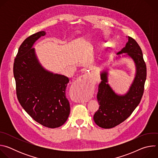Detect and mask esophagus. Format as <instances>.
Listing matches in <instances>:
<instances>
[{"mask_svg":"<svg viewBox=\"0 0 158 158\" xmlns=\"http://www.w3.org/2000/svg\"><path fill=\"white\" fill-rule=\"evenodd\" d=\"M86 76H85V75H84V76H80L78 79H77V81H84V80H85V79H86Z\"/></svg>","mask_w":158,"mask_h":158,"instance_id":"34e87169","label":"esophagus"}]
</instances>
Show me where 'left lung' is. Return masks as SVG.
<instances>
[{
    "label": "left lung",
    "instance_id": "left-lung-1",
    "mask_svg": "<svg viewBox=\"0 0 158 158\" xmlns=\"http://www.w3.org/2000/svg\"><path fill=\"white\" fill-rule=\"evenodd\" d=\"M128 42L125 48L118 52L114 60L128 58L135 67L134 78L127 91L118 94L108 83L109 71L112 64L100 72L101 82L99 84L98 101L99 108L94 115V121L99 127L104 129L114 127L124 121L139 104L144 92L146 79V66L142 51L136 41L127 37Z\"/></svg>",
    "mask_w": 158,
    "mask_h": 158
}]
</instances>
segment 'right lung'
<instances>
[{"mask_svg": "<svg viewBox=\"0 0 158 158\" xmlns=\"http://www.w3.org/2000/svg\"><path fill=\"white\" fill-rule=\"evenodd\" d=\"M46 34L40 31L27 37L20 46L14 64V76L19 103L36 122L49 128L62 126L70 114L65 97L69 77L51 72L42 65L33 48Z\"/></svg>", "mask_w": 158, "mask_h": 158, "instance_id": "right-lung-1", "label": "right lung"}]
</instances>
